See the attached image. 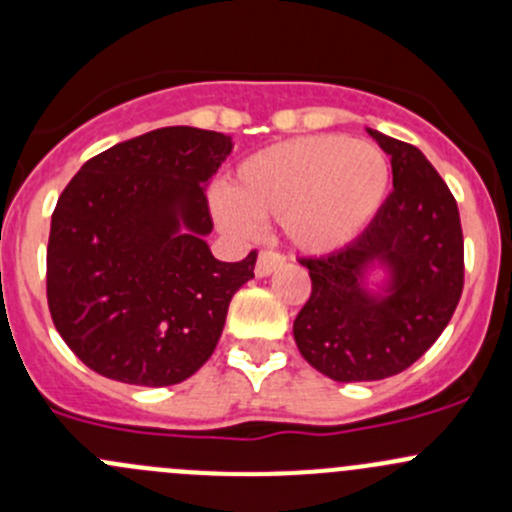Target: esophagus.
I'll list each match as a JSON object with an SVG mask.
<instances>
[{"label": "esophagus", "mask_w": 512, "mask_h": 512, "mask_svg": "<svg viewBox=\"0 0 512 512\" xmlns=\"http://www.w3.org/2000/svg\"><path fill=\"white\" fill-rule=\"evenodd\" d=\"M287 262V257L277 250H262L260 257H257V265H255V275L257 277H267L282 267Z\"/></svg>", "instance_id": "esophagus-1"}]
</instances>
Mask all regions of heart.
Returning <instances> with one entry per match:
<instances>
[{
    "instance_id": "obj_1",
    "label": "heart",
    "mask_w": 512,
    "mask_h": 512,
    "mask_svg": "<svg viewBox=\"0 0 512 512\" xmlns=\"http://www.w3.org/2000/svg\"><path fill=\"white\" fill-rule=\"evenodd\" d=\"M389 188L381 148L337 133L302 136L242 160L218 200V218L237 232L255 220H282L294 245L329 252L374 220Z\"/></svg>"
}]
</instances>
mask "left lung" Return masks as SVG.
Returning <instances> with one entry per match:
<instances>
[{
  "mask_svg": "<svg viewBox=\"0 0 512 512\" xmlns=\"http://www.w3.org/2000/svg\"><path fill=\"white\" fill-rule=\"evenodd\" d=\"M369 133L391 156L394 190L354 242L299 260L312 294L294 319V342L334 381H379L409 369L441 337L463 292L456 198L416 146ZM374 261L390 267L384 298L360 285Z\"/></svg>",
  "mask_w": 512,
  "mask_h": 512,
  "instance_id": "1",
  "label": "left lung"
}]
</instances>
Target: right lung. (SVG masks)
Wrapping results in <instances>:
<instances>
[{
	"label": "right lung",
	"instance_id": "right-lung-1",
	"mask_svg": "<svg viewBox=\"0 0 512 512\" xmlns=\"http://www.w3.org/2000/svg\"><path fill=\"white\" fill-rule=\"evenodd\" d=\"M232 138L168 126L81 165L51 215L46 302L56 332L89 369L136 386L193 376L218 347L232 294L257 252L220 262L205 183Z\"/></svg>",
	"mask_w": 512,
	"mask_h": 512
}]
</instances>
